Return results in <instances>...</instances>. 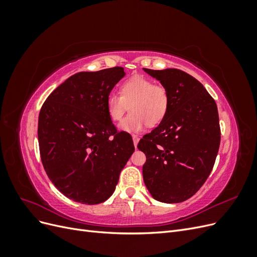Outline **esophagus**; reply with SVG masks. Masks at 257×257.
I'll use <instances>...</instances> for the list:
<instances>
[{
    "label": "esophagus",
    "instance_id": "1",
    "mask_svg": "<svg viewBox=\"0 0 257 257\" xmlns=\"http://www.w3.org/2000/svg\"><path fill=\"white\" fill-rule=\"evenodd\" d=\"M133 142H134V146L137 147V144L139 142V137L136 136V135H133Z\"/></svg>",
    "mask_w": 257,
    "mask_h": 257
}]
</instances>
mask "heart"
<instances>
[{"instance_id": "obj_1", "label": "heart", "mask_w": 257, "mask_h": 257, "mask_svg": "<svg viewBox=\"0 0 257 257\" xmlns=\"http://www.w3.org/2000/svg\"><path fill=\"white\" fill-rule=\"evenodd\" d=\"M169 104L170 95L166 87L146 77L135 76L122 83L120 95L110 93L107 96L106 110L112 122H118L130 105L131 113L122 120L119 128L127 133H137L146 125H159L165 119Z\"/></svg>"}]
</instances>
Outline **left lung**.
Segmentation results:
<instances>
[{
    "mask_svg": "<svg viewBox=\"0 0 257 257\" xmlns=\"http://www.w3.org/2000/svg\"><path fill=\"white\" fill-rule=\"evenodd\" d=\"M170 95L169 109L137 148L146 154L144 181L151 195L167 204L191 198L213 168L221 142L219 112L197 79L177 68H144Z\"/></svg>",
    "mask_w": 257,
    "mask_h": 257,
    "instance_id": "1",
    "label": "left lung"
}]
</instances>
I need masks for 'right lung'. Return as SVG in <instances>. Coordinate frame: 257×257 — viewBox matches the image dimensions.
<instances>
[{"label":"right lung","instance_id":"obj_1","mask_svg":"<svg viewBox=\"0 0 257 257\" xmlns=\"http://www.w3.org/2000/svg\"><path fill=\"white\" fill-rule=\"evenodd\" d=\"M115 66L69 77L45 100L38 116V145L45 172L69 199L96 205L109 198L135 148L116 131L106 98L123 78Z\"/></svg>","mask_w":257,"mask_h":257}]
</instances>
